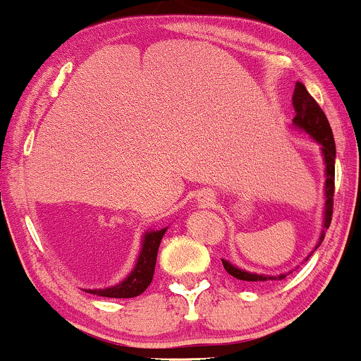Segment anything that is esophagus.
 Masks as SVG:
<instances>
[{
  "instance_id": "1",
  "label": "esophagus",
  "mask_w": 361,
  "mask_h": 361,
  "mask_svg": "<svg viewBox=\"0 0 361 361\" xmlns=\"http://www.w3.org/2000/svg\"><path fill=\"white\" fill-rule=\"evenodd\" d=\"M210 200H212V198H210V195H205V197H204V202H210Z\"/></svg>"
}]
</instances>
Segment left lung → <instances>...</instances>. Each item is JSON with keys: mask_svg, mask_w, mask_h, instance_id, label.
Here are the masks:
<instances>
[{"mask_svg": "<svg viewBox=\"0 0 361 361\" xmlns=\"http://www.w3.org/2000/svg\"><path fill=\"white\" fill-rule=\"evenodd\" d=\"M293 109H295V117H293V123L299 128H304L307 134L312 135L322 146V154H324L326 161V215H324V227L331 226V219H333V204H334V157H336V146H334L333 130H331L327 117L322 111L319 103L314 100L305 90L302 82H295V91H293ZM324 239V234L321 235V241ZM317 244V246H319ZM224 268L229 275L234 279L244 280V281H267V280H276V276H264L258 275V273H250L239 270V268L233 267L229 261L222 259ZM285 275H280L279 280H283Z\"/></svg>", "mask_w": 361, "mask_h": 361, "instance_id": "obj_1", "label": "left lung"}]
</instances>
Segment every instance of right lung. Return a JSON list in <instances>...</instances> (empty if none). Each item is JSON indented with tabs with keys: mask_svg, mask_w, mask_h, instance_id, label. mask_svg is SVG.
<instances>
[{
	"mask_svg": "<svg viewBox=\"0 0 361 361\" xmlns=\"http://www.w3.org/2000/svg\"><path fill=\"white\" fill-rule=\"evenodd\" d=\"M166 229L151 231L144 235L142 250L135 263V268L132 270L130 275L127 276L122 283L115 285L110 288H97V290H86V292L93 293V295L100 297H111V299H130V297H137L146 290L152 281L156 267V256L159 250V243L163 239Z\"/></svg>",
	"mask_w": 361,
	"mask_h": 361,
	"instance_id": "obj_1",
	"label": "right lung"
}]
</instances>
